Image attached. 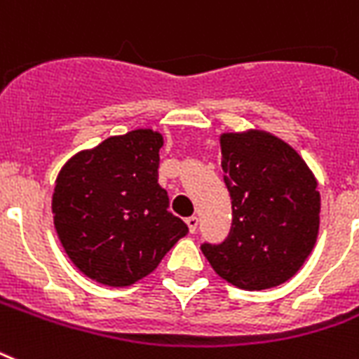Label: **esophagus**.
I'll return each instance as SVG.
<instances>
[{"label": "esophagus", "mask_w": 359, "mask_h": 359, "mask_svg": "<svg viewBox=\"0 0 359 359\" xmlns=\"http://www.w3.org/2000/svg\"><path fill=\"white\" fill-rule=\"evenodd\" d=\"M185 222H187V226H189V231H191V233H194V231H196V228H198V219H196V217H189V219L185 220Z\"/></svg>", "instance_id": "34e87169"}]
</instances>
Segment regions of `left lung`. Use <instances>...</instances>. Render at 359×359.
I'll return each instance as SVG.
<instances>
[{
  "instance_id": "obj_1",
  "label": "left lung",
  "mask_w": 359,
  "mask_h": 359,
  "mask_svg": "<svg viewBox=\"0 0 359 359\" xmlns=\"http://www.w3.org/2000/svg\"><path fill=\"white\" fill-rule=\"evenodd\" d=\"M231 196V229L203 256L222 280L246 291L282 285L300 271L319 235L317 180L297 151L259 130L220 135Z\"/></svg>"
}]
</instances>
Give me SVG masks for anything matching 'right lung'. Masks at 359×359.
I'll return each instance as SVG.
<instances>
[{
    "label": "right lung",
    "instance_id": "obj_1",
    "mask_svg": "<svg viewBox=\"0 0 359 359\" xmlns=\"http://www.w3.org/2000/svg\"><path fill=\"white\" fill-rule=\"evenodd\" d=\"M163 135L135 130L70 157L51 198L62 248L79 271L109 287H126L157 269L185 237L157 183Z\"/></svg>",
    "mask_w": 359,
    "mask_h": 359
}]
</instances>
